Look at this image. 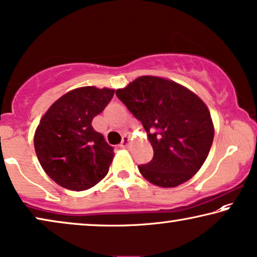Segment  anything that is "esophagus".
Returning <instances> with one entry per match:
<instances>
[{
  "label": "esophagus",
  "mask_w": 257,
  "mask_h": 257,
  "mask_svg": "<svg viewBox=\"0 0 257 257\" xmlns=\"http://www.w3.org/2000/svg\"><path fill=\"white\" fill-rule=\"evenodd\" d=\"M130 142H132V139H130V136H123V139H122V142H121V147L122 148H128Z\"/></svg>",
  "instance_id": "34e87169"
}]
</instances>
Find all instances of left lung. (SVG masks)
<instances>
[{
    "mask_svg": "<svg viewBox=\"0 0 257 257\" xmlns=\"http://www.w3.org/2000/svg\"><path fill=\"white\" fill-rule=\"evenodd\" d=\"M116 95L142 122L154 158L140 165L148 182L176 187L199 171L211 150L214 125L196 93L169 79L142 75L116 89Z\"/></svg>",
    "mask_w": 257,
    "mask_h": 257,
    "instance_id": "1",
    "label": "left lung"
}]
</instances>
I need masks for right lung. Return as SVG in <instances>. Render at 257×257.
<instances>
[{"label": "right lung", "mask_w": 257, "mask_h": 257, "mask_svg": "<svg viewBox=\"0 0 257 257\" xmlns=\"http://www.w3.org/2000/svg\"><path fill=\"white\" fill-rule=\"evenodd\" d=\"M115 89L84 86L64 94L43 115L34 136L42 168L53 182L71 191H85L102 180L114 149L92 127Z\"/></svg>", "instance_id": "obj_1"}]
</instances>
